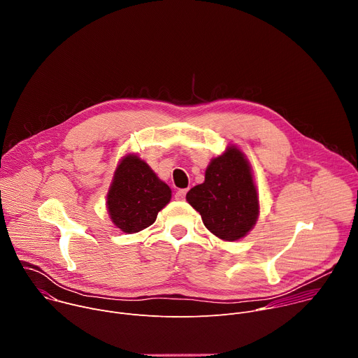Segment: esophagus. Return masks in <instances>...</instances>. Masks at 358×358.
I'll use <instances>...</instances> for the list:
<instances>
[{
	"label": "esophagus",
	"mask_w": 358,
	"mask_h": 358,
	"mask_svg": "<svg viewBox=\"0 0 358 358\" xmlns=\"http://www.w3.org/2000/svg\"><path fill=\"white\" fill-rule=\"evenodd\" d=\"M187 192H188V188H182V189H178V191L176 192V199H180V201L185 199V195H187Z\"/></svg>",
	"instance_id": "34e87169"
}]
</instances>
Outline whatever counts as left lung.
Segmentation results:
<instances>
[{
	"label": "left lung",
	"instance_id": "obj_1",
	"mask_svg": "<svg viewBox=\"0 0 358 358\" xmlns=\"http://www.w3.org/2000/svg\"><path fill=\"white\" fill-rule=\"evenodd\" d=\"M187 201L201 214L203 225L225 241L245 236L259 214L250 167L236 147L211 162L206 181L188 191Z\"/></svg>",
	"mask_w": 358,
	"mask_h": 358
}]
</instances>
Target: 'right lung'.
Masks as SVG:
<instances>
[{"instance_id": "1", "label": "right lung", "mask_w": 358, "mask_h": 358, "mask_svg": "<svg viewBox=\"0 0 358 358\" xmlns=\"http://www.w3.org/2000/svg\"><path fill=\"white\" fill-rule=\"evenodd\" d=\"M171 198V189L137 156L119 164L108 195L112 221L126 234L138 232L156 221Z\"/></svg>"}]
</instances>
